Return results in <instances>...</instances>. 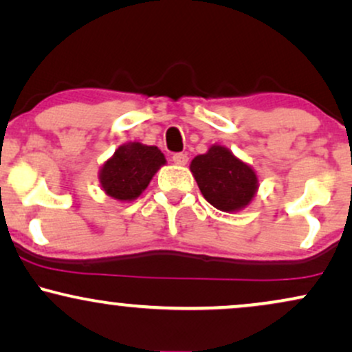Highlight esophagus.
<instances>
[{"label": "esophagus", "instance_id": "1", "mask_svg": "<svg viewBox=\"0 0 352 352\" xmlns=\"http://www.w3.org/2000/svg\"><path fill=\"white\" fill-rule=\"evenodd\" d=\"M172 161L175 162L177 166H185V164L188 162V155L184 154V153H177V154H173Z\"/></svg>", "mask_w": 352, "mask_h": 352}]
</instances>
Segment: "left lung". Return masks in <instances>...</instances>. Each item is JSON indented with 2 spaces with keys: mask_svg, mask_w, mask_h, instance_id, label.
Wrapping results in <instances>:
<instances>
[{
  "mask_svg": "<svg viewBox=\"0 0 352 352\" xmlns=\"http://www.w3.org/2000/svg\"><path fill=\"white\" fill-rule=\"evenodd\" d=\"M190 170L204 199L224 212H234L250 204L258 190L253 168L224 146L214 144L190 164Z\"/></svg>",
  "mask_w": 352,
  "mask_h": 352,
  "instance_id": "1",
  "label": "left lung"
}]
</instances>
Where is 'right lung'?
Segmentation results:
<instances>
[{"instance_id":"obj_1","label":"right lung","mask_w":352,"mask_h":352,"mask_svg":"<svg viewBox=\"0 0 352 352\" xmlns=\"http://www.w3.org/2000/svg\"><path fill=\"white\" fill-rule=\"evenodd\" d=\"M164 164L166 157L155 146L126 143L102 166L100 185L109 197L118 201H133L148 188L154 173Z\"/></svg>"}]
</instances>
